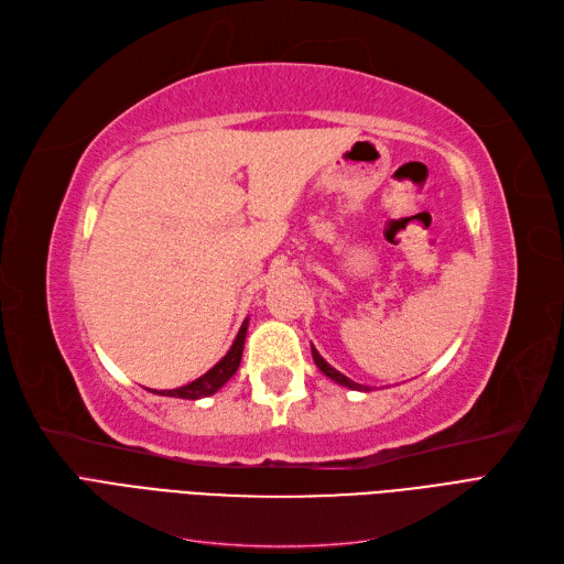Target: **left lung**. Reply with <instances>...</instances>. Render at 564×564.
<instances>
[{"instance_id":"1","label":"left lung","mask_w":564,"mask_h":564,"mask_svg":"<svg viewBox=\"0 0 564 564\" xmlns=\"http://www.w3.org/2000/svg\"><path fill=\"white\" fill-rule=\"evenodd\" d=\"M313 359H315V364H317V368L319 371L324 373V376H328L332 378L334 382H338V384H343V387H349V390H359V392H368V387H364V384H359V382H355V380H349L347 376H343L340 371H336V368L332 366V364H326L324 361V357L317 352V349L313 347Z\"/></svg>"}]
</instances>
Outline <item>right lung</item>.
<instances>
[{"instance_id": "obj_1", "label": "right lung", "mask_w": 564, "mask_h": 564, "mask_svg": "<svg viewBox=\"0 0 564 564\" xmlns=\"http://www.w3.org/2000/svg\"><path fill=\"white\" fill-rule=\"evenodd\" d=\"M247 322H242L240 332L236 336V340H232L230 349L226 352V357L221 361H217L215 366L209 368V371L205 376H200L198 380H193L184 387H177V390H163V392H156V394H163V397H180V399H203V397H209L215 394L217 390H221V387L236 376L238 366H240V359H242V347H245V338H247Z\"/></svg>"}]
</instances>
